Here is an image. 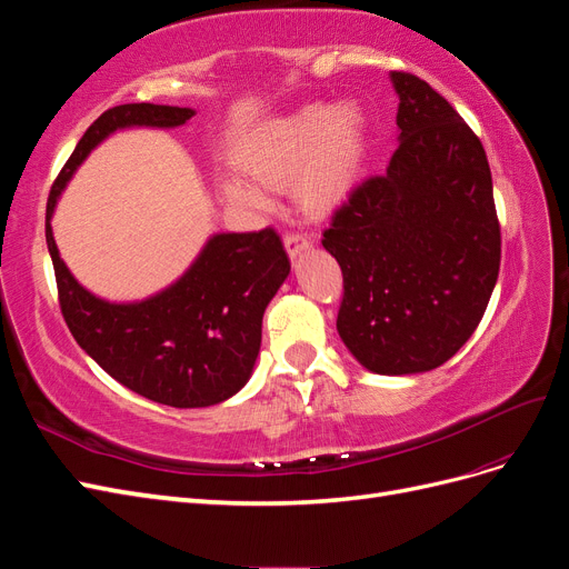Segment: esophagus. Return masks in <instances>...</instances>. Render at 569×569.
<instances>
[{
	"instance_id": "1",
	"label": "esophagus",
	"mask_w": 569,
	"mask_h": 569,
	"mask_svg": "<svg viewBox=\"0 0 569 569\" xmlns=\"http://www.w3.org/2000/svg\"><path fill=\"white\" fill-rule=\"evenodd\" d=\"M284 247H287L289 256H299L301 251L311 249V237H308L306 232H299V230L287 232L284 234Z\"/></svg>"
}]
</instances>
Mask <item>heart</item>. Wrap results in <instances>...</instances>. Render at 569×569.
I'll return each instance as SVG.
<instances>
[{"label":"heart","mask_w":569,"mask_h":569,"mask_svg":"<svg viewBox=\"0 0 569 569\" xmlns=\"http://www.w3.org/2000/svg\"><path fill=\"white\" fill-rule=\"evenodd\" d=\"M370 151V120L353 101L311 104L274 120L247 157L253 182H295L297 203L308 213H330L349 199L363 176ZM230 201L263 209L268 199L242 182L228 184Z\"/></svg>","instance_id":"b5f03b06"}]
</instances>
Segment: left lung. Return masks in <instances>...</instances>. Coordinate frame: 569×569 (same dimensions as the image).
Segmentation results:
<instances>
[{
  "label": "left lung",
  "instance_id": "left-lung-1",
  "mask_svg": "<svg viewBox=\"0 0 569 569\" xmlns=\"http://www.w3.org/2000/svg\"><path fill=\"white\" fill-rule=\"evenodd\" d=\"M399 147L387 173L335 211L322 247L341 268L339 337L377 375L446 363L487 311L501 268L479 137L425 80L393 71Z\"/></svg>",
  "mask_w": 569,
  "mask_h": 569
}]
</instances>
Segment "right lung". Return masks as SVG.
Returning <instances> with one entry per match:
<instances>
[{"instance_id":"add662e5","label":"right lung","mask_w":569,"mask_h":569,"mask_svg":"<svg viewBox=\"0 0 569 569\" xmlns=\"http://www.w3.org/2000/svg\"><path fill=\"white\" fill-rule=\"evenodd\" d=\"M192 109L120 104L84 130L47 199V247L54 263L68 330L113 380L173 408L230 399L251 377L266 306L289 274V258L272 228L216 234L182 278L140 303H109L82 289L61 261L49 218L82 159L118 128H176Z\"/></svg>"}]
</instances>
